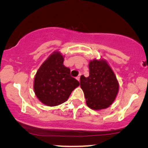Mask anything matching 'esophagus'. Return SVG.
I'll return each instance as SVG.
<instances>
[{
    "label": "esophagus",
    "instance_id": "obj_1",
    "mask_svg": "<svg viewBox=\"0 0 148 148\" xmlns=\"http://www.w3.org/2000/svg\"><path fill=\"white\" fill-rule=\"evenodd\" d=\"M76 79H77V80L79 81V80H80V75H79V76L77 77Z\"/></svg>",
    "mask_w": 148,
    "mask_h": 148
}]
</instances>
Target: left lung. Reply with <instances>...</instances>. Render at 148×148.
Here are the masks:
<instances>
[{
    "instance_id": "1",
    "label": "left lung",
    "mask_w": 148,
    "mask_h": 148,
    "mask_svg": "<svg viewBox=\"0 0 148 148\" xmlns=\"http://www.w3.org/2000/svg\"><path fill=\"white\" fill-rule=\"evenodd\" d=\"M90 75L80 77V86L84 91L86 104L93 110L109 107L119 92L116 76L104 60H93L89 64Z\"/></svg>"
}]
</instances>
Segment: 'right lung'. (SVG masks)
Wrapping results in <instances>:
<instances>
[{"instance_id":"1","label":"right lung","mask_w":148,"mask_h":148,"mask_svg":"<svg viewBox=\"0 0 148 148\" xmlns=\"http://www.w3.org/2000/svg\"><path fill=\"white\" fill-rule=\"evenodd\" d=\"M64 58L54 52L43 62L34 78V89L44 104L55 106L67 100L79 82L71 76L70 69L63 64Z\"/></svg>"}]
</instances>
